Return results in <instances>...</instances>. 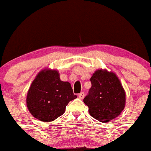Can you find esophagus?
I'll return each instance as SVG.
<instances>
[{
    "label": "esophagus",
    "mask_w": 151,
    "mask_h": 151,
    "mask_svg": "<svg viewBox=\"0 0 151 151\" xmlns=\"http://www.w3.org/2000/svg\"><path fill=\"white\" fill-rule=\"evenodd\" d=\"M85 94L84 92H81L80 94H78V98H80V99H83L84 97H85Z\"/></svg>",
    "instance_id": "34e87169"
}]
</instances>
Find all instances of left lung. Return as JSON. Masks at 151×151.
Wrapping results in <instances>:
<instances>
[{"label":"left lung","mask_w":151,"mask_h":151,"mask_svg":"<svg viewBox=\"0 0 151 151\" xmlns=\"http://www.w3.org/2000/svg\"><path fill=\"white\" fill-rule=\"evenodd\" d=\"M91 88L84 98L90 115L106 122L118 116L125 105V92L116 75L98 69L91 78Z\"/></svg>","instance_id":"left-lung-1"}]
</instances>
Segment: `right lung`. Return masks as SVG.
Wrapping results in <instances>:
<instances>
[{
  "mask_svg": "<svg viewBox=\"0 0 151 151\" xmlns=\"http://www.w3.org/2000/svg\"><path fill=\"white\" fill-rule=\"evenodd\" d=\"M76 97L70 83L61 81L57 70L45 69L37 75L31 85L26 105L35 118L51 122L63 115L69 101Z\"/></svg>",
  "mask_w": 151,
  "mask_h": 151,
  "instance_id": "1",
  "label": "right lung"
}]
</instances>
